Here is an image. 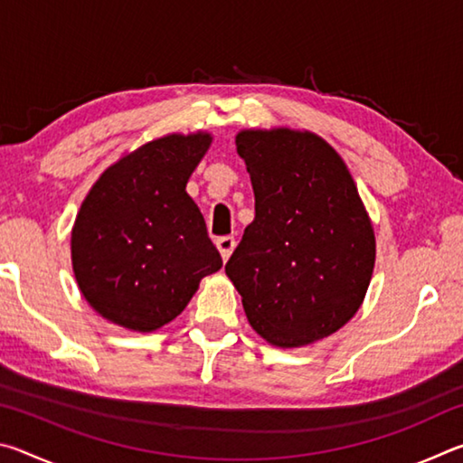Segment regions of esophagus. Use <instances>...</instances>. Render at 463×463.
Instances as JSON below:
<instances>
[{
    "mask_svg": "<svg viewBox=\"0 0 463 463\" xmlns=\"http://www.w3.org/2000/svg\"><path fill=\"white\" fill-rule=\"evenodd\" d=\"M234 245H237V241H234L232 237L216 239V247H218V250H221V257H222L224 261L231 257V253L234 250Z\"/></svg>",
    "mask_w": 463,
    "mask_h": 463,
    "instance_id": "esophagus-1",
    "label": "esophagus"
}]
</instances>
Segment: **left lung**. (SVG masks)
I'll list each match as a JSON object with an SVG mask.
<instances>
[{
  "mask_svg": "<svg viewBox=\"0 0 463 463\" xmlns=\"http://www.w3.org/2000/svg\"><path fill=\"white\" fill-rule=\"evenodd\" d=\"M237 153L250 175L255 218L226 276L268 343L325 339L362 307L375 263L373 226L354 177L308 130H241Z\"/></svg>",
  "mask_w": 463,
  "mask_h": 463,
  "instance_id": "1",
  "label": "left lung"
}]
</instances>
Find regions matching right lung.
Wrapping results in <instances>:
<instances>
[{
  "label": "right lung",
  "mask_w": 463,
  "mask_h": 463,
  "mask_svg": "<svg viewBox=\"0 0 463 463\" xmlns=\"http://www.w3.org/2000/svg\"><path fill=\"white\" fill-rule=\"evenodd\" d=\"M213 137L167 135L124 155L83 200L71 232L75 279L114 325L151 333L174 320L200 279L222 268L187 179Z\"/></svg>",
  "instance_id": "add662e5"
}]
</instances>
